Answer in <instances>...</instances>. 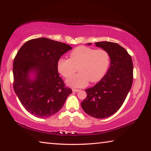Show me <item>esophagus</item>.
<instances>
[{"label":"esophagus","mask_w":151,"mask_h":151,"mask_svg":"<svg viewBox=\"0 0 151 151\" xmlns=\"http://www.w3.org/2000/svg\"><path fill=\"white\" fill-rule=\"evenodd\" d=\"M81 90L80 89H76V88H73V92H76V93H77V92H79Z\"/></svg>","instance_id":"34e87169"}]
</instances>
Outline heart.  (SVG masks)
I'll list each match as a JSON object with an SVG mask.
<instances>
[{
  "mask_svg": "<svg viewBox=\"0 0 151 151\" xmlns=\"http://www.w3.org/2000/svg\"><path fill=\"white\" fill-rule=\"evenodd\" d=\"M110 64V55L104 49H96L80 46L70 53V58H60L58 70L66 78L79 73L67 81L68 85L83 87L91 82L100 81L105 75Z\"/></svg>",
  "mask_w": 151,
  "mask_h": 151,
  "instance_id": "b5f03b06",
  "label": "heart"
}]
</instances>
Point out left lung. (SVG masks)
<instances>
[{
  "label": "left lung",
  "mask_w": 151,
  "mask_h": 151,
  "mask_svg": "<svg viewBox=\"0 0 151 151\" xmlns=\"http://www.w3.org/2000/svg\"><path fill=\"white\" fill-rule=\"evenodd\" d=\"M95 45L109 52L111 65L96 85L86 89L87 96L81 106L88 115L104 119L115 113L126 99L133 81V65L127 50L117 43L103 41Z\"/></svg>",
  "instance_id": "obj_1"
}]
</instances>
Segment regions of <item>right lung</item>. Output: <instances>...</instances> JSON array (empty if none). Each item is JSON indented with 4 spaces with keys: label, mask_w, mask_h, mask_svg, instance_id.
Here are the masks:
<instances>
[{
    "label": "right lung",
    "mask_w": 151,
    "mask_h": 151,
    "mask_svg": "<svg viewBox=\"0 0 151 151\" xmlns=\"http://www.w3.org/2000/svg\"><path fill=\"white\" fill-rule=\"evenodd\" d=\"M70 45L47 38L30 40L22 46L13 62V88L27 111L39 118L52 116L72 93L58 72L61 56Z\"/></svg>",
    "instance_id": "obj_1"
}]
</instances>
